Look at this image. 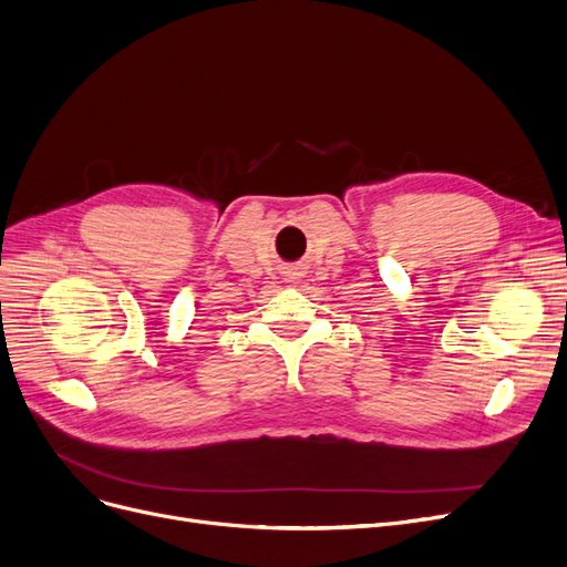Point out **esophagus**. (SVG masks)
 <instances>
[{
	"label": "esophagus",
	"instance_id": "obj_1",
	"mask_svg": "<svg viewBox=\"0 0 567 567\" xmlns=\"http://www.w3.org/2000/svg\"><path fill=\"white\" fill-rule=\"evenodd\" d=\"M282 276H285V282H299V278L303 276V270L299 266H287L282 270Z\"/></svg>",
	"mask_w": 567,
	"mask_h": 567
}]
</instances>
